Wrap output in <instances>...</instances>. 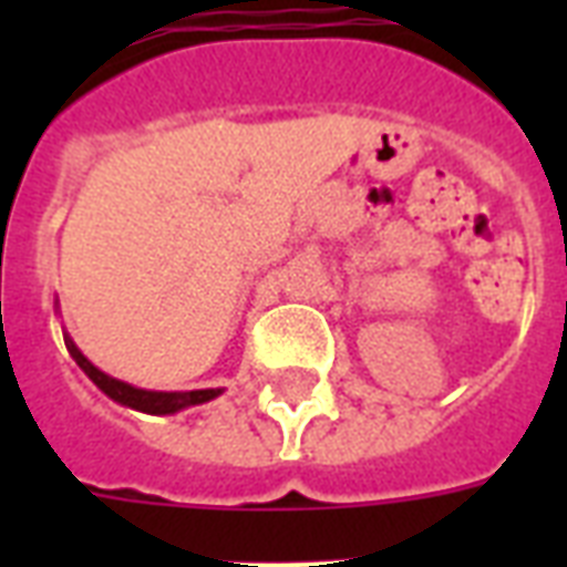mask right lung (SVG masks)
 Masks as SVG:
<instances>
[{"label": "right lung", "mask_w": 567, "mask_h": 567, "mask_svg": "<svg viewBox=\"0 0 567 567\" xmlns=\"http://www.w3.org/2000/svg\"><path fill=\"white\" fill-rule=\"evenodd\" d=\"M64 344L66 350H70V355L75 359V364L93 379V385L100 388V391H105L111 400H117L120 405H128V409H137V412L173 414L182 412V409H188V405L208 403V400H214V396L220 394V388H203V391H146V388H135L128 385V382H120V379L109 377V373H102L96 364L87 362L70 336H64Z\"/></svg>", "instance_id": "add662e5"}]
</instances>
